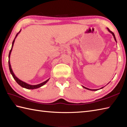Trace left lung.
<instances>
[{
    "label": "left lung",
    "instance_id": "obj_1",
    "mask_svg": "<svg viewBox=\"0 0 127 127\" xmlns=\"http://www.w3.org/2000/svg\"><path fill=\"white\" fill-rule=\"evenodd\" d=\"M107 30H108V31L110 32V33H111L112 34V35H113V36H114V39H115V41L117 42V41H116V37H115V34H114V33H113V32H112L110 30V29L108 28H107ZM83 87L84 88H85V89H87V90H90V91H98V90H91V89H89V88H86V87H84V86H83ZM103 87H101L100 89H102V88Z\"/></svg>",
    "mask_w": 127,
    "mask_h": 127
}]
</instances>
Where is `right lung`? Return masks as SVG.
Masks as SVG:
<instances>
[{
	"instance_id": "1",
	"label": "right lung",
	"mask_w": 127,
	"mask_h": 127,
	"mask_svg": "<svg viewBox=\"0 0 127 127\" xmlns=\"http://www.w3.org/2000/svg\"><path fill=\"white\" fill-rule=\"evenodd\" d=\"M21 31L18 32V33L16 34V35L15 37L14 40H13V41L12 42V47H11V49L10 50V52H9V62H8V63H9V70H10V71L11 72V74L12 77H13V79H14L17 82V83H18V84L19 85H20L21 87H23V88H25L26 89H28V90H34V89H36V88H38L39 87H41V86H44L45 84H46L47 82L50 79H48V80H47L46 81H45L41 83H40V84H38V85H29V84H28V83H27L26 82L23 81L21 80L18 79V78H17V77H16L15 76V75L14 74V73H13V72L12 71V69L11 68V64H10V55H11V52L12 51V47H13V44H14V42H15V39L16 38V37L17 36L18 34L20 33Z\"/></svg>"
}]
</instances>
